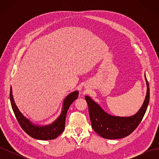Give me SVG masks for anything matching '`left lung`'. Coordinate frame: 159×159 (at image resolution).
Returning <instances> with one entry per match:
<instances>
[{
  "label": "left lung",
  "mask_w": 159,
  "mask_h": 159,
  "mask_svg": "<svg viewBox=\"0 0 159 159\" xmlns=\"http://www.w3.org/2000/svg\"><path fill=\"white\" fill-rule=\"evenodd\" d=\"M145 80L147 91L145 102L139 111L131 117L111 116L105 113L89 97L85 96V99L88 105L91 124L95 132L105 139H117L129 135L136 129L145 114L150 98V89L146 76Z\"/></svg>",
  "instance_id": "8db88e82"
}]
</instances>
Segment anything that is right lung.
<instances>
[{"label": "right lung", "instance_id": "obj_1", "mask_svg": "<svg viewBox=\"0 0 159 159\" xmlns=\"http://www.w3.org/2000/svg\"><path fill=\"white\" fill-rule=\"evenodd\" d=\"M78 91H75L69 94L65 98L63 104V109L59 117L56 121L49 125L46 126H36L30 122L29 120L23 116L22 114L19 111L15 103L14 102L12 88L10 90V99L11 103L16 118L18 123L20 124L22 129L25 131L28 135L31 137L40 140H52L58 137L61 133L64 131L65 128L66 117L68 110L70 105L73 103L74 101L78 98Z\"/></svg>", "mask_w": 159, "mask_h": 159}]
</instances>
